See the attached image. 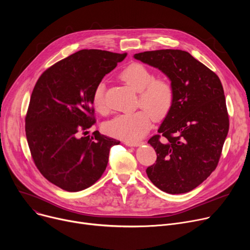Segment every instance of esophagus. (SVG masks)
Listing matches in <instances>:
<instances>
[{"mask_svg":"<svg viewBox=\"0 0 250 250\" xmlns=\"http://www.w3.org/2000/svg\"><path fill=\"white\" fill-rule=\"evenodd\" d=\"M125 145H127V146H130V147H137V146H140V145H142L143 144V142H129V141H125Z\"/></svg>","mask_w":250,"mask_h":250,"instance_id":"esophagus-1","label":"esophagus"}]
</instances>
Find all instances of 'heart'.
<instances>
[{
	"instance_id": "1",
	"label": "heart",
	"mask_w": 250,
	"mask_h": 250,
	"mask_svg": "<svg viewBox=\"0 0 250 250\" xmlns=\"http://www.w3.org/2000/svg\"><path fill=\"white\" fill-rule=\"evenodd\" d=\"M121 80L138 92L137 107L140 109L118 114L103 125L104 132L118 139L133 142L145 135L155 120H163L171 110L175 92L167 78L155 77L154 72L140 62H132L120 73ZM92 103L99 113L107 111L105 85L99 82L92 94Z\"/></svg>"
}]
</instances>
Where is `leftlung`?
Returning <instances> with one entry per match:
<instances>
[{
    "label": "left lung",
    "mask_w": 250,
    "mask_h": 250,
    "mask_svg": "<svg viewBox=\"0 0 250 250\" xmlns=\"http://www.w3.org/2000/svg\"><path fill=\"white\" fill-rule=\"evenodd\" d=\"M135 59L166 74L175 92L159 134L148 141L157 159L147 175L167 193L188 192L218 166L229 130L224 89L216 73L188 51H144Z\"/></svg>",
    "instance_id": "left-lung-1"
}]
</instances>
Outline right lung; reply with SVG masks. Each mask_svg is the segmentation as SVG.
Instances as JSON below:
<instances>
[{"instance_id":"obj_1","label":"right lung","mask_w":250,"mask_h":250,"mask_svg":"<svg viewBox=\"0 0 250 250\" xmlns=\"http://www.w3.org/2000/svg\"><path fill=\"white\" fill-rule=\"evenodd\" d=\"M125 54L82 49L46 69L33 88L25 133L37 169L67 191H80L102 176L109 150L120 141L95 132L80 134L96 123L92 94Z\"/></svg>"}]
</instances>
